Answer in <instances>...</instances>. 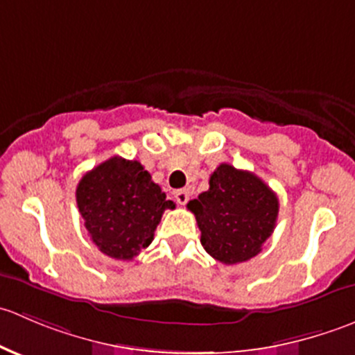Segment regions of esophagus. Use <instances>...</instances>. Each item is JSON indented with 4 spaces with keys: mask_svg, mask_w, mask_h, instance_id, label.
Segmentation results:
<instances>
[{
    "mask_svg": "<svg viewBox=\"0 0 355 355\" xmlns=\"http://www.w3.org/2000/svg\"><path fill=\"white\" fill-rule=\"evenodd\" d=\"M189 196L191 194H189L187 189H180V191L173 192V198H175V200H177V204H180V206H184V204L187 202Z\"/></svg>",
    "mask_w": 355,
    "mask_h": 355,
    "instance_id": "esophagus-1",
    "label": "esophagus"
}]
</instances>
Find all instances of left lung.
Wrapping results in <instances>:
<instances>
[{
    "label": "left lung",
    "mask_w": 355,
    "mask_h": 355,
    "mask_svg": "<svg viewBox=\"0 0 355 355\" xmlns=\"http://www.w3.org/2000/svg\"><path fill=\"white\" fill-rule=\"evenodd\" d=\"M187 207L198 220L206 252L220 263L237 264L261 252L280 206L259 177L223 163L211 173L209 189Z\"/></svg>",
    "instance_id": "obj_1"
}]
</instances>
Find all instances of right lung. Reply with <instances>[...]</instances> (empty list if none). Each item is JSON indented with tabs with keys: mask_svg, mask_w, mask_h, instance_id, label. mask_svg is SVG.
<instances>
[{
	"mask_svg": "<svg viewBox=\"0 0 355 355\" xmlns=\"http://www.w3.org/2000/svg\"><path fill=\"white\" fill-rule=\"evenodd\" d=\"M75 198L91 241L120 261H132L151 244L164 209H175L139 161L120 156L87 171Z\"/></svg>",
	"mask_w": 355,
	"mask_h": 355,
	"instance_id": "add662e5",
	"label": "right lung"
}]
</instances>
